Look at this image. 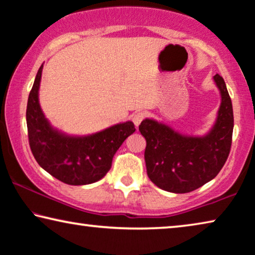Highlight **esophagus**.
Returning a JSON list of instances; mask_svg holds the SVG:
<instances>
[{
  "label": "esophagus",
  "instance_id": "esophagus-1",
  "mask_svg": "<svg viewBox=\"0 0 255 255\" xmlns=\"http://www.w3.org/2000/svg\"><path fill=\"white\" fill-rule=\"evenodd\" d=\"M145 117H146V113L144 112V111L136 112L135 115L132 116V118H131V119H132V123H134V124H135V126L137 127L138 125H139L140 123H142V121H143L144 119H145Z\"/></svg>",
  "mask_w": 255,
  "mask_h": 255
}]
</instances>
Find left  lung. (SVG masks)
Segmentation results:
<instances>
[{"mask_svg":"<svg viewBox=\"0 0 255 255\" xmlns=\"http://www.w3.org/2000/svg\"><path fill=\"white\" fill-rule=\"evenodd\" d=\"M214 81L222 101L214 127L206 136L181 135L152 119L139 125L138 130L146 140L147 176L162 190L191 192L213 180L226 164L233 142V104L221 75H214Z\"/></svg>","mask_w":255,"mask_h":255,"instance_id":"8db88e82","label":"left lung"}]
</instances>
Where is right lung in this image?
Wrapping results in <instances>:
<instances>
[{
    "label": "right lung",
    "instance_id": "obj_1",
    "mask_svg": "<svg viewBox=\"0 0 255 255\" xmlns=\"http://www.w3.org/2000/svg\"><path fill=\"white\" fill-rule=\"evenodd\" d=\"M42 67L37 71L26 110L30 151L37 164L57 180L70 185L94 183L111 168L113 155L136 130L134 124L127 121L83 137L57 131L49 125L39 104Z\"/></svg>",
    "mask_w": 255,
    "mask_h": 255
}]
</instances>
